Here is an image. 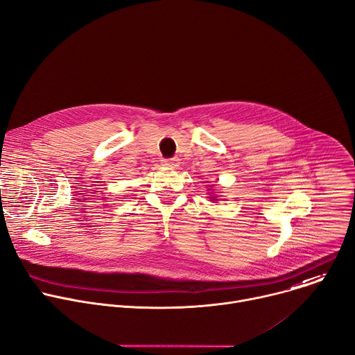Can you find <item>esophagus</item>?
<instances>
[{
	"instance_id": "esophagus-1",
	"label": "esophagus",
	"mask_w": 355,
	"mask_h": 355,
	"mask_svg": "<svg viewBox=\"0 0 355 355\" xmlns=\"http://www.w3.org/2000/svg\"><path fill=\"white\" fill-rule=\"evenodd\" d=\"M163 166L177 168L180 166V159L178 158H166V159H163Z\"/></svg>"
}]
</instances>
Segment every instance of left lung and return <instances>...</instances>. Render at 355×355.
<instances>
[{"label": "left lung", "instance_id": "8db88e82", "mask_svg": "<svg viewBox=\"0 0 355 355\" xmlns=\"http://www.w3.org/2000/svg\"><path fill=\"white\" fill-rule=\"evenodd\" d=\"M212 201H216V200H215V198H214V197H212Z\"/></svg>", "mask_w": 355, "mask_h": 355}]
</instances>
